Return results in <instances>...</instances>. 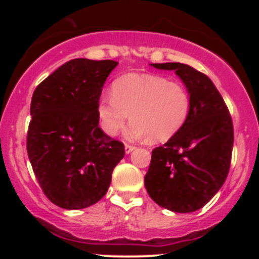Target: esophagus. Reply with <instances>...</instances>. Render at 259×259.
I'll return each mask as SVG.
<instances>
[{
  "instance_id": "34e87169",
  "label": "esophagus",
  "mask_w": 259,
  "mask_h": 259,
  "mask_svg": "<svg viewBox=\"0 0 259 259\" xmlns=\"http://www.w3.org/2000/svg\"><path fill=\"white\" fill-rule=\"evenodd\" d=\"M134 149H135L134 145H130V144H125V145H124V150H125V153H127V154H130V153H131Z\"/></svg>"
}]
</instances>
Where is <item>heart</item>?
I'll list each match as a JSON object with an SVG mask.
<instances>
[{
    "mask_svg": "<svg viewBox=\"0 0 259 259\" xmlns=\"http://www.w3.org/2000/svg\"><path fill=\"white\" fill-rule=\"evenodd\" d=\"M191 107V95L183 84L161 75L127 74L114 81L111 97L102 96L97 113L109 136H116L130 118V137L166 141L182 130Z\"/></svg>",
    "mask_w": 259,
    "mask_h": 259,
    "instance_id": "b5f03b06",
    "label": "heart"
}]
</instances>
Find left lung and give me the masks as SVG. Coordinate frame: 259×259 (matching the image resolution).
<instances>
[{
    "label": "left lung",
    "instance_id": "obj_1",
    "mask_svg": "<svg viewBox=\"0 0 259 259\" xmlns=\"http://www.w3.org/2000/svg\"><path fill=\"white\" fill-rule=\"evenodd\" d=\"M175 70L192 98L182 130L152 152L145 188L159 206L192 212L211 200L227 179L233 148L230 111L211 80L184 63H153Z\"/></svg>",
    "mask_w": 259,
    "mask_h": 259
}]
</instances>
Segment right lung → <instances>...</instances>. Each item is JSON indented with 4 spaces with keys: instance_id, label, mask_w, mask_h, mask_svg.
Wrapping results in <instances>:
<instances>
[{
    "instance_id": "add662e5",
    "label": "right lung",
    "mask_w": 259,
    "mask_h": 259,
    "mask_svg": "<svg viewBox=\"0 0 259 259\" xmlns=\"http://www.w3.org/2000/svg\"><path fill=\"white\" fill-rule=\"evenodd\" d=\"M118 62L76 58L35 89L27 153L44 194L67 210L92 206L106 194L124 145L98 127L102 87Z\"/></svg>"
}]
</instances>
